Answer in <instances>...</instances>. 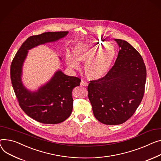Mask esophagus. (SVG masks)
I'll use <instances>...</instances> for the list:
<instances>
[{
  "label": "esophagus",
  "instance_id": "34e87169",
  "mask_svg": "<svg viewBox=\"0 0 161 161\" xmlns=\"http://www.w3.org/2000/svg\"><path fill=\"white\" fill-rule=\"evenodd\" d=\"M80 85L81 86H84V87H87L88 85V83L86 81H81L80 82Z\"/></svg>",
  "mask_w": 161,
  "mask_h": 161
}]
</instances>
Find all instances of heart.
<instances>
[{"label":"heart","mask_w":161,"mask_h":161,"mask_svg":"<svg viewBox=\"0 0 161 161\" xmlns=\"http://www.w3.org/2000/svg\"><path fill=\"white\" fill-rule=\"evenodd\" d=\"M100 41L92 42H78L72 52L67 53L66 62L69 67L78 69L79 63H84V72L88 79L97 80L105 76L109 70L115 56L113 48Z\"/></svg>","instance_id":"1"}]
</instances>
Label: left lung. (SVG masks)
Instances as JSON below:
<instances>
[{
  "label": "left lung",
  "mask_w": 161,
  "mask_h": 161,
  "mask_svg": "<svg viewBox=\"0 0 161 161\" xmlns=\"http://www.w3.org/2000/svg\"><path fill=\"white\" fill-rule=\"evenodd\" d=\"M120 50L105 76L90 81L88 97L93 114L106 125H119L130 119L144 94L146 69L138 52L129 42L114 39Z\"/></svg>",
  "instance_id": "left-lung-1"
}]
</instances>
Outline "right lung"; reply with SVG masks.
<instances>
[{"label": "right lung", "mask_w": 161, "mask_h": 161, "mask_svg": "<svg viewBox=\"0 0 161 161\" xmlns=\"http://www.w3.org/2000/svg\"><path fill=\"white\" fill-rule=\"evenodd\" d=\"M68 33L45 32L30 36L21 45L11 65V80L20 107L28 116L42 124H56L68 119L73 108L72 91L80 85L81 80L67 76L58 70L47 83L37 91L31 92L24 86L21 80L23 65L28 50L47 42L56 41Z\"/></svg>", "instance_id": "1"}]
</instances>
